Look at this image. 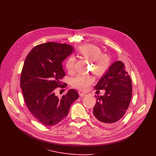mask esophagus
I'll use <instances>...</instances> for the list:
<instances>
[{"instance_id":"obj_1","label":"esophagus","mask_w":156,"mask_h":156,"mask_svg":"<svg viewBox=\"0 0 156 156\" xmlns=\"http://www.w3.org/2000/svg\"><path fill=\"white\" fill-rule=\"evenodd\" d=\"M88 94L87 92H81V93L80 94V95L81 97H84V96L87 95Z\"/></svg>"}]
</instances>
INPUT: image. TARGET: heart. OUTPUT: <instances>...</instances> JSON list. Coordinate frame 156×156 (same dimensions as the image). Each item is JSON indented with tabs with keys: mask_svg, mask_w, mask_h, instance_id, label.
I'll list each match as a JSON object with an SVG mask.
<instances>
[{
	"mask_svg": "<svg viewBox=\"0 0 156 156\" xmlns=\"http://www.w3.org/2000/svg\"><path fill=\"white\" fill-rule=\"evenodd\" d=\"M78 53L84 58L91 61L92 72L97 76L102 75L109 67V57L105 54H102L101 49L97 45L93 44L81 45L78 49ZM75 62V59L72 56L68 57L66 61L65 67L69 73L74 71ZM93 82L94 78L92 76L78 75L72 80L71 84L74 88L81 90H87Z\"/></svg>",
	"mask_w": 156,
	"mask_h": 156,
	"instance_id": "1",
	"label": "heart"
}]
</instances>
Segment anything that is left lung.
<instances>
[{"mask_svg":"<svg viewBox=\"0 0 156 156\" xmlns=\"http://www.w3.org/2000/svg\"><path fill=\"white\" fill-rule=\"evenodd\" d=\"M95 88L104 89L105 93L96 96L94 118L103 126H111L125 115L132 99V80L125 64L119 61L114 62Z\"/></svg>","mask_w":156,"mask_h":156,"instance_id":"8db88e82","label":"left lung"}]
</instances>
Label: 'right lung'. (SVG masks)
Masks as SVG:
<instances>
[{
  "instance_id": "add662e5",
  "label": "right lung",
  "mask_w": 156,
  "mask_h": 156,
  "mask_svg": "<svg viewBox=\"0 0 156 156\" xmlns=\"http://www.w3.org/2000/svg\"><path fill=\"white\" fill-rule=\"evenodd\" d=\"M73 48L55 42L39 44L31 49L24 61L20 79L24 99L31 113L45 126L60 122L79 97L73 89L62 98L55 94L57 88L65 87L61 81L65 76L62 62Z\"/></svg>"
}]
</instances>
